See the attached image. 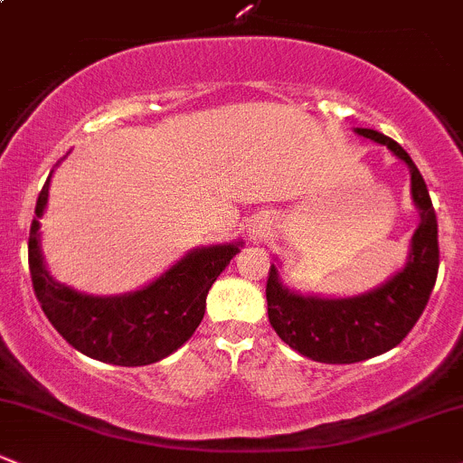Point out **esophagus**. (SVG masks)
<instances>
[{
  "instance_id": "esophagus-1",
  "label": "esophagus",
  "mask_w": 463,
  "mask_h": 463,
  "mask_svg": "<svg viewBox=\"0 0 463 463\" xmlns=\"http://www.w3.org/2000/svg\"><path fill=\"white\" fill-rule=\"evenodd\" d=\"M256 233H260V236H262V233H265V230H260V227H256Z\"/></svg>"
}]
</instances>
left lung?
I'll list each match as a JSON object with an SVG mask.
<instances>
[{"instance_id":"8db88e82","label":"left lung","mask_w":463,"mask_h":463,"mask_svg":"<svg viewBox=\"0 0 463 463\" xmlns=\"http://www.w3.org/2000/svg\"><path fill=\"white\" fill-rule=\"evenodd\" d=\"M360 137L382 143L409 165L412 201L420 227L412 233L409 262L389 282L357 298L300 296L282 287L276 267L267 278V313L282 342L325 364H353L400 345L429 305L439 269L437 216L424 178L400 143L384 134L357 128Z\"/></svg>"}]
</instances>
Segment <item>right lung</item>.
<instances>
[{"mask_svg": "<svg viewBox=\"0 0 463 463\" xmlns=\"http://www.w3.org/2000/svg\"><path fill=\"white\" fill-rule=\"evenodd\" d=\"M42 187L28 238V267L42 311L59 335L83 355L117 366H146L185 345L205 316L212 285L241 245H216L187 253L141 291L94 298L54 282L39 250V218L48 203Z\"/></svg>", "mask_w": 463, "mask_h": 463, "instance_id": "right-lung-1", "label": "right lung"}]
</instances>
